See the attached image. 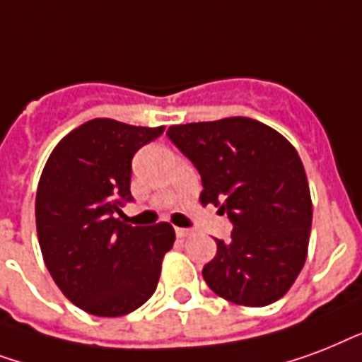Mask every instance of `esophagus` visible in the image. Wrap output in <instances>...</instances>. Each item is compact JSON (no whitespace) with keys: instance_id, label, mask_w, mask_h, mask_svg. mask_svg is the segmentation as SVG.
<instances>
[{"instance_id":"obj_1","label":"esophagus","mask_w":362,"mask_h":362,"mask_svg":"<svg viewBox=\"0 0 362 362\" xmlns=\"http://www.w3.org/2000/svg\"><path fill=\"white\" fill-rule=\"evenodd\" d=\"M192 234H194V232L192 230H189V228H175V236L177 238H189V236H192Z\"/></svg>"}]
</instances>
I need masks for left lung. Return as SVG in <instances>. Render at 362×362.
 I'll use <instances>...</instances> for the list:
<instances>
[{"label":"left lung","mask_w":362,"mask_h":362,"mask_svg":"<svg viewBox=\"0 0 362 362\" xmlns=\"http://www.w3.org/2000/svg\"><path fill=\"white\" fill-rule=\"evenodd\" d=\"M168 137L200 172V204L228 215L230 242L202 270L215 295L240 306L279 300L306 262L312 196L296 149L247 117L168 128Z\"/></svg>","instance_id":"obj_1"}]
</instances>
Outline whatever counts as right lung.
Masks as SVG:
<instances>
[{
  "mask_svg": "<svg viewBox=\"0 0 362 362\" xmlns=\"http://www.w3.org/2000/svg\"><path fill=\"white\" fill-rule=\"evenodd\" d=\"M162 132L92 119L45 164L35 196L39 247L58 288L86 313L120 317L156 291L173 226L124 225L117 213L132 200V158Z\"/></svg>",
  "mask_w": 362,
  "mask_h": 362,
  "instance_id": "1",
  "label": "right lung"
}]
</instances>
